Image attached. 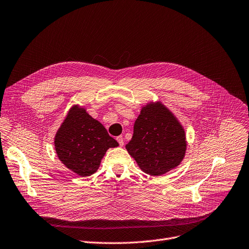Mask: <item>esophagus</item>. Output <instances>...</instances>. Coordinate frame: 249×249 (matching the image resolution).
I'll return each instance as SVG.
<instances>
[{
    "label": "esophagus",
    "instance_id": "1",
    "mask_svg": "<svg viewBox=\"0 0 249 249\" xmlns=\"http://www.w3.org/2000/svg\"><path fill=\"white\" fill-rule=\"evenodd\" d=\"M116 141L118 142V144H120V146H121V147H123V146L124 145V138H123L122 136H118V137L116 138Z\"/></svg>",
    "mask_w": 249,
    "mask_h": 249
}]
</instances>
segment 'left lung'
<instances>
[{"instance_id":"obj_1","label":"left lung","mask_w":249,"mask_h":249,"mask_svg":"<svg viewBox=\"0 0 249 249\" xmlns=\"http://www.w3.org/2000/svg\"><path fill=\"white\" fill-rule=\"evenodd\" d=\"M125 149L142 171L160 176L179 166L184 159L185 131L166 105L159 100L149 101L142 106Z\"/></svg>"}]
</instances>
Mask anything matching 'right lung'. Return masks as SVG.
Listing matches in <instances>:
<instances>
[{"label": "right lung", "instance_id": "add662e5", "mask_svg": "<svg viewBox=\"0 0 249 249\" xmlns=\"http://www.w3.org/2000/svg\"><path fill=\"white\" fill-rule=\"evenodd\" d=\"M54 150L65 166L81 177L95 173L106 151L118 146L103 124L74 104L54 136Z\"/></svg>", "mask_w": 249, "mask_h": 249}]
</instances>
